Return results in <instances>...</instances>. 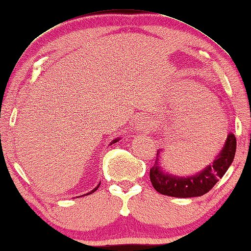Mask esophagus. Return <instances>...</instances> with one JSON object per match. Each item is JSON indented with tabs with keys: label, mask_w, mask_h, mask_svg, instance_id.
I'll return each instance as SVG.
<instances>
[{
	"label": "esophagus",
	"mask_w": 251,
	"mask_h": 251,
	"mask_svg": "<svg viewBox=\"0 0 251 251\" xmlns=\"http://www.w3.org/2000/svg\"><path fill=\"white\" fill-rule=\"evenodd\" d=\"M136 130L138 133H149L153 128V120L150 116H144L138 120L137 126H136Z\"/></svg>",
	"instance_id": "1"
}]
</instances>
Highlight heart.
<instances>
[{
    "mask_svg": "<svg viewBox=\"0 0 251 251\" xmlns=\"http://www.w3.org/2000/svg\"><path fill=\"white\" fill-rule=\"evenodd\" d=\"M189 113L186 115V129L194 134H202L214 129L220 121L216 103L206 91L194 89L188 93Z\"/></svg>",
    "mask_w": 251,
    "mask_h": 251,
    "instance_id": "1",
    "label": "heart"
}]
</instances>
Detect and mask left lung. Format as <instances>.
<instances>
[{
  "instance_id": "8db88e82",
  "label": "left lung",
  "mask_w": 251,
  "mask_h": 251,
  "mask_svg": "<svg viewBox=\"0 0 251 251\" xmlns=\"http://www.w3.org/2000/svg\"><path fill=\"white\" fill-rule=\"evenodd\" d=\"M160 151L158 150L156 162L150 168L149 177L157 192L173 198H195L207 193L218 180L222 179L234 160L236 152V137L229 133L221 152L211 165L204 170L190 176H177L163 172L159 166Z\"/></svg>"
}]
</instances>
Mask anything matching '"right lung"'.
Returning a JSON list of instances; mask_svg holds the SVG:
<instances>
[{
	"mask_svg": "<svg viewBox=\"0 0 251 251\" xmlns=\"http://www.w3.org/2000/svg\"><path fill=\"white\" fill-rule=\"evenodd\" d=\"M118 140H120V138H116V139H114L113 141H112V143L110 144V145H113V144H115V143H117V141ZM100 184H101V182H100V183L98 184V186H97V188H95V189H93L92 191H91V192H89V193H86V194H84V195H89V194H92V193H94L95 192V191H97L98 189H99V186H100Z\"/></svg>",
	"mask_w": 251,
	"mask_h": 251,
	"instance_id": "add662e5",
	"label": "right lung"
}]
</instances>
